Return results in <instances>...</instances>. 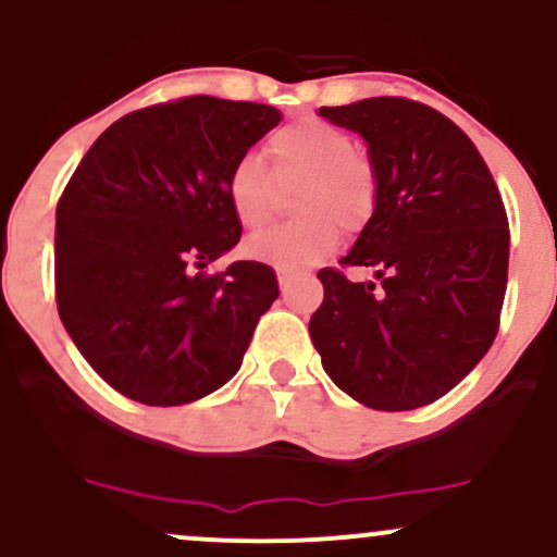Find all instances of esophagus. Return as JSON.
Instances as JSON below:
<instances>
[{
    "label": "esophagus",
    "mask_w": 557,
    "mask_h": 557,
    "mask_svg": "<svg viewBox=\"0 0 557 557\" xmlns=\"http://www.w3.org/2000/svg\"><path fill=\"white\" fill-rule=\"evenodd\" d=\"M280 290H283V296L287 298L293 290V274H280Z\"/></svg>",
    "instance_id": "obj_1"
}]
</instances>
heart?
I'll list each match as a JSON object with an SVG mask.
<instances>
[{"mask_svg": "<svg viewBox=\"0 0 557 557\" xmlns=\"http://www.w3.org/2000/svg\"><path fill=\"white\" fill-rule=\"evenodd\" d=\"M274 177L259 154L235 159L227 175V198L243 227L257 230L270 220L280 188H293V225L253 235L246 253L283 272H300L327 259L341 243V227L354 233L374 207V172L367 159L354 154V140L341 127L322 120H300L270 138Z\"/></svg>", "mask_w": 557, "mask_h": 557, "instance_id": "1", "label": "heart"}]
</instances>
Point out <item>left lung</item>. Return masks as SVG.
<instances>
[{"label":"left lung","instance_id":"8db88e82","mask_svg":"<svg viewBox=\"0 0 557 557\" xmlns=\"http://www.w3.org/2000/svg\"><path fill=\"white\" fill-rule=\"evenodd\" d=\"M319 117L367 140L376 194L341 259L380 285L322 270L309 335L324 372L374 411L443 398L497 335L508 283V216L469 136L419 101L376 96Z\"/></svg>","mask_w":557,"mask_h":557}]
</instances>
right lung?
<instances>
[{"label": "right lung", "mask_w": 557, "mask_h": 557, "mask_svg": "<svg viewBox=\"0 0 557 557\" xmlns=\"http://www.w3.org/2000/svg\"><path fill=\"white\" fill-rule=\"evenodd\" d=\"M283 120L253 101L188 96L96 138L57 203V309L96 374L146 406H185L240 369L277 274L233 261L227 175ZM199 272L196 273L195 270Z\"/></svg>", "instance_id": "obj_1"}]
</instances>
